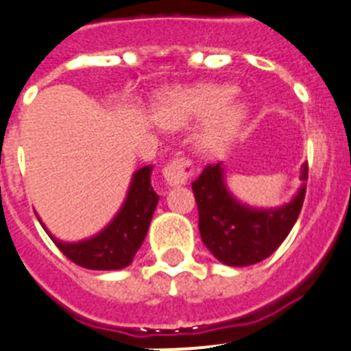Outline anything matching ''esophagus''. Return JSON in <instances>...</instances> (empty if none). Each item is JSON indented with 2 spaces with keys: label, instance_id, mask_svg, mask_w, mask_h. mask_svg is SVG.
Listing matches in <instances>:
<instances>
[{
  "label": "esophagus",
  "instance_id": "34e87169",
  "mask_svg": "<svg viewBox=\"0 0 351 351\" xmlns=\"http://www.w3.org/2000/svg\"><path fill=\"white\" fill-rule=\"evenodd\" d=\"M193 176V163L188 158L178 156L170 160L169 165L163 169V178L169 186H184L188 184Z\"/></svg>",
  "mask_w": 351,
  "mask_h": 351
}]
</instances>
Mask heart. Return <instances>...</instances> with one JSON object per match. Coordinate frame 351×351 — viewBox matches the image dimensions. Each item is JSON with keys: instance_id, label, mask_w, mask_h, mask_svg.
Here are the masks:
<instances>
[{"instance_id": "1", "label": "heart", "mask_w": 351, "mask_h": 351, "mask_svg": "<svg viewBox=\"0 0 351 351\" xmlns=\"http://www.w3.org/2000/svg\"><path fill=\"white\" fill-rule=\"evenodd\" d=\"M237 89L228 84H195L167 89L156 96L153 117L169 130L186 128L193 121L206 119L197 135V147L204 154L225 151L247 116L243 104H235Z\"/></svg>"}]
</instances>
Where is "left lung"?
<instances>
[{
	"mask_svg": "<svg viewBox=\"0 0 351 351\" xmlns=\"http://www.w3.org/2000/svg\"><path fill=\"white\" fill-rule=\"evenodd\" d=\"M300 181L302 186L290 202L274 209H258L230 193L223 163L207 165L191 184L198 207V230L207 250L230 267H246L271 256L299 218L308 163L300 167Z\"/></svg>",
	"mask_w": 351,
	"mask_h": 351,
	"instance_id": "8db88e82",
	"label": "left lung"
}]
</instances>
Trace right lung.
Listing matches in <instances>:
<instances>
[{
	"mask_svg": "<svg viewBox=\"0 0 351 351\" xmlns=\"http://www.w3.org/2000/svg\"><path fill=\"white\" fill-rule=\"evenodd\" d=\"M151 172L153 165H145L133 173L121 209L112 221L93 237L79 243H64L56 239L45 225L40 223L61 253L80 267L91 271H117L128 267L144 243L149 223L153 219L154 209L160 200L151 186Z\"/></svg>",
	"mask_w": 351,
	"mask_h": 351,
	"instance_id": "1",
	"label": "right lung"
}]
</instances>
